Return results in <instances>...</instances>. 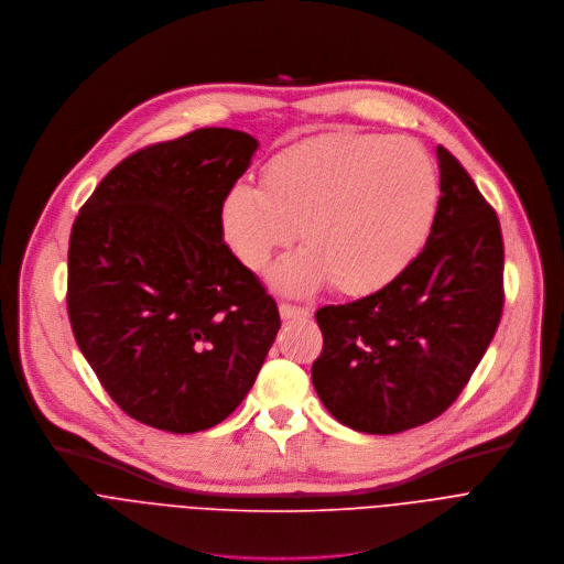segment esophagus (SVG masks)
Masks as SVG:
<instances>
[{"label": "esophagus", "instance_id": "esophagus-1", "mask_svg": "<svg viewBox=\"0 0 564 564\" xmlns=\"http://www.w3.org/2000/svg\"><path fill=\"white\" fill-rule=\"evenodd\" d=\"M280 317H282V319H306V317H311V308H306V306L280 304Z\"/></svg>", "mask_w": 564, "mask_h": 564}]
</instances>
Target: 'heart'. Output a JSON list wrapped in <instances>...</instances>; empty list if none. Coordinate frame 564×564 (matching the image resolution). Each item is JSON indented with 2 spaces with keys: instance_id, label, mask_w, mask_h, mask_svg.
Listing matches in <instances>:
<instances>
[{
  "instance_id": "obj_1",
  "label": "heart",
  "mask_w": 564,
  "mask_h": 564,
  "mask_svg": "<svg viewBox=\"0 0 564 564\" xmlns=\"http://www.w3.org/2000/svg\"><path fill=\"white\" fill-rule=\"evenodd\" d=\"M437 175L411 138L335 135L269 160L262 188L236 184L221 202L224 240L253 273L286 247L306 245L271 271V284L313 293L328 280L345 295H371L422 251L435 217Z\"/></svg>"
}]
</instances>
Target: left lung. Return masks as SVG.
I'll return each instance as SVG.
<instances>
[{
    "label": "left lung",
    "mask_w": 564,
    "mask_h": 564,
    "mask_svg": "<svg viewBox=\"0 0 564 564\" xmlns=\"http://www.w3.org/2000/svg\"><path fill=\"white\" fill-rule=\"evenodd\" d=\"M440 199L424 249L389 286L315 313L324 335L311 380L349 429L389 435L454 404L502 315L500 221L463 164L435 149Z\"/></svg>",
    "instance_id": "8db88e82"
}]
</instances>
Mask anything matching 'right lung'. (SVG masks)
I'll return each mask as SVG.
<instances>
[{"mask_svg": "<svg viewBox=\"0 0 564 564\" xmlns=\"http://www.w3.org/2000/svg\"><path fill=\"white\" fill-rule=\"evenodd\" d=\"M260 142L197 129L112 169L68 247V317L101 387L169 433L229 417L280 330L258 278L224 245L219 210Z\"/></svg>", "mask_w": 564, "mask_h": 564, "instance_id": "1", "label": "right lung"}]
</instances>
